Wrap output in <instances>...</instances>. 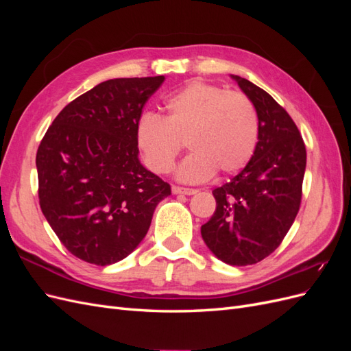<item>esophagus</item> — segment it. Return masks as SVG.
<instances>
[{"mask_svg":"<svg viewBox=\"0 0 351 351\" xmlns=\"http://www.w3.org/2000/svg\"><path fill=\"white\" fill-rule=\"evenodd\" d=\"M171 192L174 193V195H187V196H190V195H195L197 190L196 189H187V187H178V186H173L171 187Z\"/></svg>","mask_w":351,"mask_h":351,"instance_id":"esophagus-1","label":"esophagus"}]
</instances>
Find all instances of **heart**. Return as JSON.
<instances>
[{
  "label": "heart",
  "instance_id": "1",
  "mask_svg": "<svg viewBox=\"0 0 351 351\" xmlns=\"http://www.w3.org/2000/svg\"><path fill=\"white\" fill-rule=\"evenodd\" d=\"M165 110V119L146 112L136 124L137 146L154 173L171 171L182 142L192 151L176 171L183 183L237 173L256 151L259 115L244 93L192 80L167 99Z\"/></svg>",
  "mask_w": 351,
  "mask_h": 351
}]
</instances>
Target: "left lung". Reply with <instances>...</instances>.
<instances>
[{
	"mask_svg": "<svg viewBox=\"0 0 351 351\" xmlns=\"http://www.w3.org/2000/svg\"><path fill=\"white\" fill-rule=\"evenodd\" d=\"M259 115L249 164L212 195L217 209L200 234L215 256L234 267L258 263L277 249L300 208L306 147L281 105L247 79L230 74Z\"/></svg>",
	"mask_w": 351,
	"mask_h": 351,
	"instance_id": "obj_1",
	"label": "left lung"
}]
</instances>
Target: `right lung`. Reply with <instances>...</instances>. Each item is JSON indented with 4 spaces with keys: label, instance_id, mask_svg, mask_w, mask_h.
Listing matches in <instances>:
<instances>
[{
    "label": "right lung",
    "instance_id": "right-lung-1",
    "mask_svg": "<svg viewBox=\"0 0 351 351\" xmlns=\"http://www.w3.org/2000/svg\"><path fill=\"white\" fill-rule=\"evenodd\" d=\"M164 76L111 79L56 117L36 154L39 205L74 256L105 267L139 246L168 183L139 161L136 124Z\"/></svg>",
    "mask_w": 351,
    "mask_h": 351
}]
</instances>
